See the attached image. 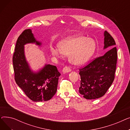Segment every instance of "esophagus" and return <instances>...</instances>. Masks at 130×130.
<instances>
[{"mask_svg": "<svg viewBox=\"0 0 130 130\" xmlns=\"http://www.w3.org/2000/svg\"><path fill=\"white\" fill-rule=\"evenodd\" d=\"M71 68L69 67V66H65V67L63 68V70H62V72H63V73H64L70 72H71Z\"/></svg>", "mask_w": 130, "mask_h": 130, "instance_id": "esophagus-1", "label": "esophagus"}]
</instances>
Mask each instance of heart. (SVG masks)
<instances>
[{"label": "heart", "instance_id": "1", "mask_svg": "<svg viewBox=\"0 0 130 130\" xmlns=\"http://www.w3.org/2000/svg\"><path fill=\"white\" fill-rule=\"evenodd\" d=\"M58 49L52 48L51 52L55 57L69 56L70 63L75 65L85 64L90 59L95 50V43L91 38L76 36L62 40L58 44Z\"/></svg>", "mask_w": 130, "mask_h": 130}]
</instances>
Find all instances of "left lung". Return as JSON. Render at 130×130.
<instances>
[{"mask_svg":"<svg viewBox=\"0 0 130 130\" xmlns=\"http://www.w3.org/2000/svg\"><path fill=\"white\" fill-rule=\"evenodd\" d=\"M104 49L112 48L103 56L94 59L79 69L80 85L79 93L88 100L103 96L112 85L115 77L117 63V49L113 38L105 31Z\"/></svg>","mask_w":130,"mask_h":130,"instance_id":"1","label":"left lung"}]
</instances>
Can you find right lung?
<instances>
[{
  "label": "right lung",
  "mask_w": 130,
  "mask_h": 130,
  "mask_svg": "<svg viewBox=\"0 0 130 130\" xmlns=\"http://www.w3.org/2000/svg\"><path fill=\"white\" fill-rule=\"evenodd\" d=\"M29 43L42 45L36 40L30 29L25 30L17 40L12 57L15 80L31 100L34 102L48 101L56 93L60 74L55 66L50 64H45L37 72L31 71L26 60L24 51V45Z\"/></svg>",
  "instance_id": "add662e5"
}]
</instances>
